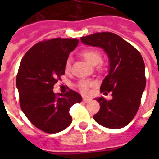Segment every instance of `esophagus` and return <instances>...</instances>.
I'll list each match as a JSON object with an SVG mask.
<instances>
[{
    "label": "esophagus",
    "instance_id": "34e87169",
    "mask_svg": "<svg viewBox=\"0 0 159 159\" xmlns=\"http://www.w3.org/2000/svg\"><path fill=\"white\" fill-rule=\"evenodd\" d=\"M82 101H83V102H85V103H88L91 100H90L89 98H87V97H83V98H82Z\"/></svg>",
    "mask_w": 159,
    "mask_h": 159
}]
</instances>
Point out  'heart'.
I'll use <instances>...</instances> for the list:
<instances>
[{
    "label": "heart",
    "mask_w": 159,
    "mask_h": 159,
    "mask_svg": "<svg viewBox=\"0 0 159 159\" xmlns=\"http://www.w3.org/2000/svg\"><path fill=\"white\" fill-rule=\"evenodd\" d=\"M81 57H82L86 61H87L90 65L96 66L102 61V53L97 49L93 48H89V49H85L80 53ZM64 69L66 72H69L71 69V62L70 59H67L65 62ZM92 82L89 81H82L79 82L78 87L82 92H87L88 90V87L92 86Z\"/></svg>",
    "instance_id": "obj_1"
}]
</instances>
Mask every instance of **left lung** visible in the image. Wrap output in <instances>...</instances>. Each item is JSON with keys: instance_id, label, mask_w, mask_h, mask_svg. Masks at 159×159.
I'll use <instances>...</instances> for the list:
<instances>
[{"instance_id": "obj_1", "label": "left lung", "mask_w": 159, "mask_h": 159, "mask_svg": "<svg viewBox=\"0 0 159 159\" xmlns=\"http://www.w3.org/2000/svg\"><path fill=\"white\" fill-rule=\"evenodd\" d=\"M86 45L104 49L109 58L108 74L100 92L112 93V99L96 98L100 111L93 119L106 128L120 129L137 113L145 88V66L141 54L130 43L111 32L96 33L82 37Z\"/></svg>"}]
</instances>
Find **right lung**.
<instances>
[{
  "label": "right lung",
  "mask_w": 159,
  "mask_h": 159,
  "mask_svg": "<svg viewBox=\"0 0 159 159\" xmlns=\"http://www.w3.org/2000/svg\"><path fill=\"white\" fill-rule=\"evenodd\" d=\"M79 40L56 38L39 42L25 54L16 77L21 110L40 130L54 134L72 123L69 110L82 102L77 92H53V86L65 73V62Z\"/></svg>",
  "instance_id": "1"
}]
</instances>
